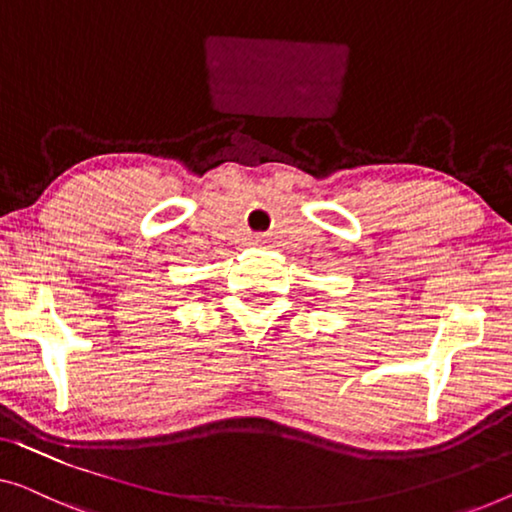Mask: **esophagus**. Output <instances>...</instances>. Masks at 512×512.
<instances>
[{"label": "esophagus", "mask_w": 512, "mask_h": 512, "mask_svg": "<svg viewBox=\"0 0 512 512\" xmlns=\"http://www.w3.org/2000/svg\"><path fill=\"white\" fill-rule=\"evenodd\" d=\"M254 242H256V244H258V242H263V235H256Z\"/></svg>", "instance_id": "esophagus-1"}]
</instances>
